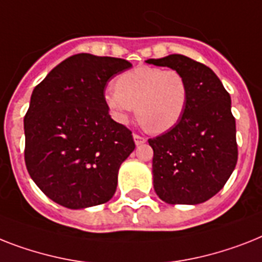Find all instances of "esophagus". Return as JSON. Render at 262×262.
<instances>
[{"instance_id": "esophagus-1", "label": "esophagus", "mask_w": 262, "mask_h": 262, "mask_svg": "<svg viewBox=\"0 0 262 262\" xmlns=\"http://www.w3.org/2000/svg\"><path fill=\"white\" fill-rule=\"evenodd\" d=\"M133 138H135L136 145H141V144H144V142L146 141L145 137H142V136L137 135V133H135V135H133Z\"/></svg>"}]
</instances>
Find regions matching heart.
I'll return each mask as SVG.
<instances>
[{"label": "heart", "mask_w": 262, "mask_h": 262, "mask_svg": "<svg viewBox=\"0 0 262 262\" xmlns=\"http://www.w3.org/2000/svg\"><path fill=\"white\" fill-rule=\"evenodd\" d=\"M188 83L175 69L138 66L121 74L116 90L106 93L113 118L126 124L137 109L142 124L153 133H164L182 120L188 103Z\"/></svg>", "instance_id": "obj_1"}]
</instances>
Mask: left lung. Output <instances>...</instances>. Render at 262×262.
Masks as SVG:
<instances>
[{
  "instance_id": "obj_1",
  "label": "left lung",
  "mask_w": 262,
  "mask_h": 262,
  "mask_svg": "<svg viewBox=\"0 0 262 262\" xmlns=\"http://www.w3.org/2000/svg\"><path fill=\"white\" fill-rule=\"evenodd\" d=\"M146 63L180 71L188 83V103L172 129L149 138L153 187L169 205H199L220 192L238 159L230 94L207 66L173 54Z\"/></svg>"
}]
</instances>
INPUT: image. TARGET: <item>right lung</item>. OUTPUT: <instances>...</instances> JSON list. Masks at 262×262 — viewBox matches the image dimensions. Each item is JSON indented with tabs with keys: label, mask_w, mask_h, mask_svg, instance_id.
Here are the masks:
<instances>
[{
	"label": "right lung",
	"mask_w": 262,
	"mask_h": 262,
	"mask_svg": "<svg viewBox=\"0 0 262 262\" xmlns=\"http://www.w3.org/2000/svg\"><path fill=\"white\" fill-rule=\"evenodd\" d=\"M130 67L118 57L74 55L32 93L24 117L25 165L57 205L91 207L116 192L118 169L136 145L132 132L110 117L105 89Z\"/></svg>",
	"instance_id": "obj_1"
}]
</instances>
